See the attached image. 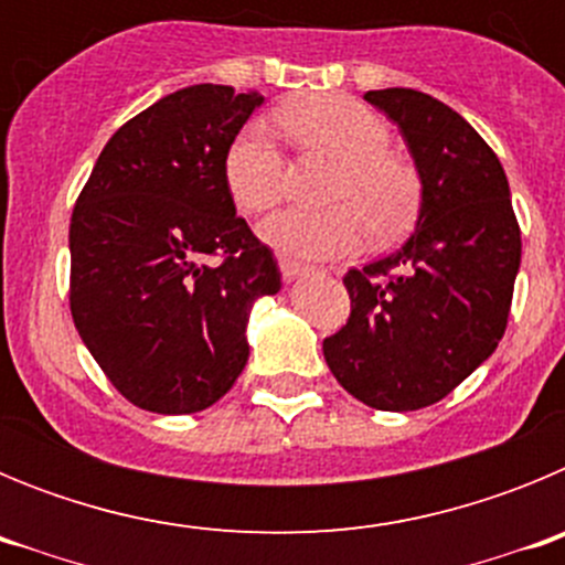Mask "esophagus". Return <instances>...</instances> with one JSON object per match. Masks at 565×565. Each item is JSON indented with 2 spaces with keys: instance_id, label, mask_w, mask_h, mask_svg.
<instances>
[{
  "instance_id": "esophagus-1",
  "label": "esophagus",
  "mask_w": 565,
  "mask_h": 565,
  "mask_svg": "<svg viewBox=\"0 0 565 565\" xmlns=\"http://www.w3.org/2000/svg\"><path fill=\"white\" fill-rule=\"evenodd\" d=\"M279 268H282V277H286V282L311 277L313 274L311 266H302V263H297V259H282V263H279Z\"/></svg>"
}]
</instances>
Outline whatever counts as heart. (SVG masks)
<instances>
[{
  "label": "heart",
  "instance_id": "1",
  "mask_svg": "<svg viewBox=\"0 0 565 565\" xmlns=\"http://www.w3.org/2000/svg\"><path fill=\"white\" fill-rule=\"evenodd\" d=\"M277 124L302 154H326L328 209H288L259 226V237L288 259H328L351 254L373 232L393 239L416 217V174L387 152L391 132L376 113L348 96H311L279 109ZM223 181L234 206L266 214L288 192V163L266 124L252 121L234 135L223 158Z\"/></svg>",
  "mask_w": 565,
  "mask_h": 565
}]
</instances>
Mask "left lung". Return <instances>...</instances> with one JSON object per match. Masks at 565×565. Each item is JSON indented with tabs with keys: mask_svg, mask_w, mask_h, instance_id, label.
<instances>
[{
	"mask_svg": "<svg viewBox=\"0 0 565 565\" xmlns=\"http://www.w3.org/2000/svg\"><path fill=\"white\" fill-rule=\"evenodd\" d=\"M364 102L402 129L422 174V212L404 246L344 274L353 311L322 353L367 407L422 411L501 342L521 226L498 154L456 109L407 87L371 89Z\"/></svg>",
	"mask_w": 565,
	"mask_h": 565,
	"instance_id": "1",
	"label": "left lung"
}]
</instances>
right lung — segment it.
<instances>
[{"label": "right lung", "instance_id": "right-lung-1", "mask_svg": "<svg viewBox=\"0 0 565 565\" xmlns=\"http://www.w3.org/2000/svg\"><path fill=\"white\" fill-rule=\"evenodd\" d=\"M259 104L226 84L178 89L109 138L78 194L70 313L141 411L186 416L226 396L248 362L254 299L282 288L223 181L228 143Z\"/></svg>", "mask_w": 565, "mask_h": 565}]
</instances>
